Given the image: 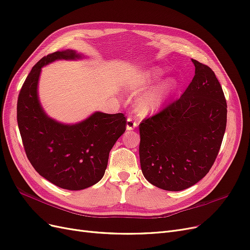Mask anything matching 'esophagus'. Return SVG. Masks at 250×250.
Segmentation results:
<instances>
[{"instance_id": "esophagus-1", "label": "esophagus", "mask_w": 250, "mask_h": 250, "mask_svg": "<svg viewBox=\"0 0 250 250\" xmlns=\"http://www.w3.org/2000/svg\"><path fill=\"white\" fill-rule=\"evenodd\" d=\"M137 126V122H135V120L131 117H128L126 119V130L127 131H131V130H134V128Z\"/></svg>"}]
</instances>
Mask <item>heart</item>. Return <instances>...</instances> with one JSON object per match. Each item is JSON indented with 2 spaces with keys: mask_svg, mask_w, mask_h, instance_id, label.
Instances as JSON below:
<instances>
[{
  "mask_svg": "<svg viewBox=\"0 0 250 250\" xmlns=\"http://www.w3.org/2000/svg\"><path fill=\"white\" fill-rule=\"evenodd\" d=\"M163 74L164 72L160 68L152 69L148 73H146L141 79V87H147L151 85L152 83L162 78ZM176 86V81L174 79H168L163 82L162 84L150 89L149 91L145 92L144 95L138 98L136 102L135 107L138 114L141 116H147L160 110L165 102L173 94Z\"/></svg>",
  "mask_w": 250,
  "mask_h": 250,
  "instance_id": "obj_1",
  "label": "heart"
}]
</instances>
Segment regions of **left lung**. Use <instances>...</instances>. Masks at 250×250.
<instances>
[{"label": "left lung", "mask_w": 250, "mask_h": 250, "mask_svg": "<svg viewBox=\"0 0 250 250\" xmlns=\"http://www.w3.org/2000/svg\"><path fill=\"white\" fill-rule=\"evenodd\" d=\"M191 61L196 72L186 91L139 125L142 173L165 190H183L206 176L227 126V101L214 72Z\"/></svg>", "instance_id": "8db88e82"}]
</instances>
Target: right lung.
Wrapping results in <instances>:
<instances>
[{
    "mask_svg": "<svg viewBox=\"0 0 250 250\" xmlns=\"http://www.w3.org/2000/svg\"><path fill=\"white\" fill-rule=\"evenodd\" d=\"M75 50H60L37 62L17 100V124L25 154L42 177L59 188L80 190L99 182L107 168L109 152L126 126L123 113L95 112L76 125L48 117L38 99L41 68L57 60H76Z\"/></svg>",
    "mask_w": 250,
    "mask_h": 250,
    "instance_id": "obj_1",
    "label": "right lung"
}]
</instances>
